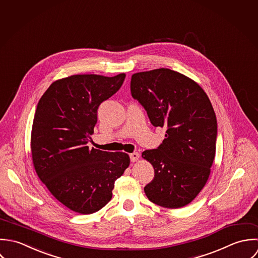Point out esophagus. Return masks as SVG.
<instances>
[{
  "mask_svg": "<svg viewBox=\"0 0 258 258\" xmlns=\"http://www.w3.org/2000/svg\"><path fill=\"white\" fill-rule=\"evenodd\" d=\"M130 156H131V161L132 162H136L140 158V154L139 153H133V154H131Z\"/></svg>",
  "mask_w": 258,
  "mask_h": 258,
  "instance_id": "1",
  "label": "esophagus"
}]
</instances>
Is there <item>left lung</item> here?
I'll return each mask as SVG.
<instances>
[{"label": "left lung", "instance_id": "8db88e82", "mask_svg": "<svg viewBox=\"0 0 258 258\" xmlns=\"http://www.w3.org/2000/svg\"><path fill=\"white\" fill-rule=\"evenodd\" d=\"M131 92L153 125L166 128L157 150L142 154L155 168L146 196L166 208L187 206L205 187L215 156L217 123L212 104L197 82L164 68L134 74Z\"/></svg>", "mask_w": 258, "mask_h": 258}]
</instances>
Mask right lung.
Segmentation results:
<instances>
[{"label":"right lung","mask_w":258,"mask_h":258,"mask_svg":"<svg viewBox=\"0 0 258 258\" xmlns=\"http://www.w3.org/2000/svg\"><path fill=\"white\" fill-rule=\"evenodd\" d=\"M114 77L73 75L56 80L37 105L31 134L35 170L53 198L69 209L91 214L112 197L114 181L128 167L125 153H107L87 144L98 107L121 87Z\"/></svg>","instance_id":"1"}]
</instances>
